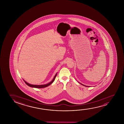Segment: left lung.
I'll use <instances>...</instances> for the list:
<instances>
[{
  "label": "left lung",
  "mask_w": 124,
  "mask_h": 124,
  "mask_svg": "<svg viewBox=\"0 0 124 124\" xmlns=\"http://www.w3.org/2000/svg\"><path fill=\"white\" fill-rule=\"evenodd\" d=\"M80 84H82V85H84V86H86V87H89V86H86V85H83V84H81V83H80Z\"/></svg>",
  "instance_id": "obj_1"
}]
</instances>
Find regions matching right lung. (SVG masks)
<instances>
[{
  "instance_id": "obj_1",
  "label": "right lung",
  "mask_w": 124,
  "mask_h": 124,
  "mask_svg": "<svg viewBox=\"0 0 124 124\" xmlns=\"http://www.w3.org/2000/svg\"><path fill=\"white\" fill-rule=\"evenodd\" d=\"M57 73H56V75L54 76V78L53 79V80H52V81H51L50 83H47L46 84H44V85H32L31 84H29V83H27V82H26L25 80H24V81L25 82V83L27 85H28L29 86L31 87H33V88H45V87H46L49 86V85H51L52 83H53V82L54 81L55 78L56 77V75H57Z\"/></svg>"
}]
</instances>
